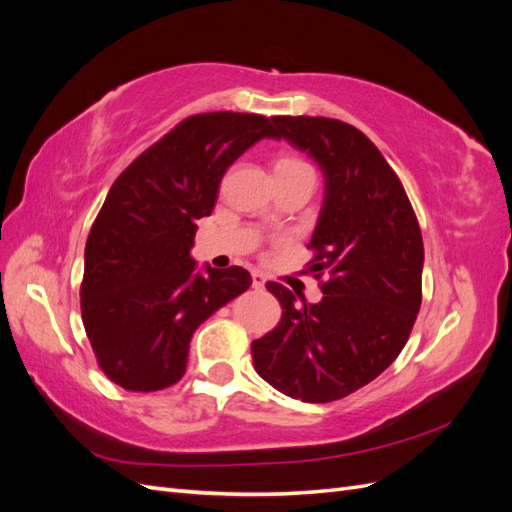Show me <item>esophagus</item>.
I'll list each match as a JSON object with an SVG mask.
<instances>
[{
    "label": "esophagus",
    "mask_w": 512,
    "mask_h": 512,
    "mask_svg": "<svg viewBox=\"0 0 512 512\" xmlns=\"http://www.w3.org/2000/svg\"><path fill=\"white\" fill-rule=\"evenodd\" d=\"M265 284H267L265 275L258 273V271H254V273H252V286H254L256 290H262V288H265Z\"/></svg>",
    "instance_id": "esophagus-1"
}]
</instances>
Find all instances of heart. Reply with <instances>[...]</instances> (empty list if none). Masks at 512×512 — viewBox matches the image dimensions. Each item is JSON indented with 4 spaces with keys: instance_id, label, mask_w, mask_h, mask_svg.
Segmentation results:
<instances>
[{
    "instance_id": "obj_1",
    "label": "heart",
    "mask_w": 512,
    "mask_h": 512,
    "mask_svg": "<svg viewBox=\"0 0 512 512\" xmlns=\"http://www.w3.org/2000/svg\"><path fill=\"white\" fill-rule=\"evenodd\" d=\"M303 166H307V164L294 156H282L275 162V170H292V168H303Z\"/></svg>"
}]
</instances>
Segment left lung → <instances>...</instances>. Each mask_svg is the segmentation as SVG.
Segmentation results:
<instances>
[{
    "label": "left lung",
    "instance_id": "8db88e82",
    "mask_svg": "<svg viewBox=\"0 0 512 512\" xmlns=\"http://www.w3.org/2000/svg\"><path fill=\"white\" fill-rule=\"evenodd\" d=\"M275 136L307 151L327 194L307 262L322 301L294 305L269 282L282 320L252 342L258 376L309 404L342 399L389 367L423 299V237L408 194L378 147L350 123L329 117H273Z\"/></svg>",
    "mask_w": 512,
    "mask_h": 512
}]
</instances>
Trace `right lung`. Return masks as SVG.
Segmentation results:
<instances>
[{"label": "right lung", "instance_id": "obj_1", "mask_svg": "<svg viewBox=\"0 0 512 512\" xmlns=\"http://www.w3.org/2000/svg\"><path fill=\"white\" fill-rule=\"evenodd\" d=\"M271 136V119L256 113L192 115L108 190L85 245L81 314L100 369L121 389L179 382L194 331L252 286L241 267L198 273L190 250L228 166Z\"/></svg>", "mask_w": 512, "mask_h": 512}]
</instances>
